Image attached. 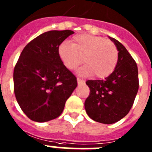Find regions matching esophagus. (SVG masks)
Segmentation results:
<instances>
[{"instance_id": "1", "label": "esophagus", "mask_w": 152, "mask_h": 152, "mask_svg": "<svg viewBox=\"0 0 152 152\" xmlns=\"http://www.w3.org/2000/svg\"><path fill=\"white\" fill-rule=\"evenodd\" d=\"M77 84H82L84 83V80H82V79H80V78H78V77L77 78Z\"/></svg>"}]
</instances>
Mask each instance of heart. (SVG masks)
<instances>
[{"instance_id":"obj_1","label":"heart","mask_w":152,"mask_h":152,"mask_svg":"<svg viewBox=\"0 0 152 152\" xmlns=\"http://www.w3.org/2000/svg\"><path fill=\"white\" fill-rule=\"evenodd\" d=\"M58 55L64 66L75 70L82 62L79 70L83 76L104 78L110 75L118 62L117 48L113 42L100 36L82 33L74 36L72 43L64 42L58 47Z\"/></svg>"}]
</instances>
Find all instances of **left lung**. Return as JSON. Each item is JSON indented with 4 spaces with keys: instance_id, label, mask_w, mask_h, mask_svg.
<instances>
[{
    "instance_id": "8db88e82",
    "label": "left lung",
    "mask_w": 152,
    "mask_h": 152,
    "mask_svg": "<svg viewBox=\"0 0 152 152\" xmlns=\"http://www.w3.org/2000/svg\"><path fill=\"white\" fill-rule=\"evenodd\" d=\"M116 45L119 57L116 68L104 80H89L91 93L85 100V110L91 119L113 124L128 114L139 90L138 67L127 49L119 41L109 37Z\"/></svg>"
}]
</instances>
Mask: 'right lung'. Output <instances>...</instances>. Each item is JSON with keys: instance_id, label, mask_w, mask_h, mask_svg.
I'll use <instances>...</instances> for the list:
<instances>
[{"instance_id": "right-lung-1", "label": "right lung", "mask_w": 152, "mask_h": 152, "mask_svg": "<svg viewBox=\"0 0 152 152\" xmlns=\"http://www.w3.org/2000/svg\"><path fill=\"white\" fill-rule=\"evenodd\" d=\"M72 30H52L39 35L21 52L13 71L14 94L28 118L44 123L58 117L77 85L64 66L58 47Z\"/></svg>"}]
</instances>
